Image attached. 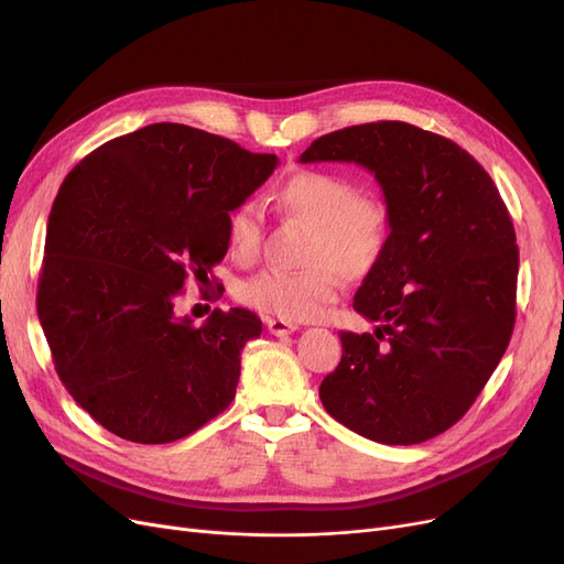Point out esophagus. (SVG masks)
Wrapping results in <instances>:
<instances>
[{"mask_svg":"<svg viewBox=\"0 0 564 564\" xmlns=\"http://www.w3.org/2000/svg\"><path fill=\"white\" fill-rule=\"evenodd\" d=\"M265 324H268V332L272 336H286V334L296 332V324L294 322H286V319H280V317H268Z\"/></svg>","mask_w":564,"mask_h":564,"instance_id":"34e87169","label":"esophagus"}]
</instances>
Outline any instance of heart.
<instances>
[{
    "label": "heart",
    "instance_id": "obj_1",
    "mask_svg": "<svg viewBox=\"0 0 564 564\" xmlns=\"http://www.w3.org/2000/svg\"><path fill=\"white\" fill-rule=\"evenodd\" d=\"M275 209L311 226L303 247L308 268L263 270L242 284L240 299L251 308L280 319H315L340 292V272L365 278L383 259L390 240V209L373 193L357 191L352 178L305 169L270 193ZM226 240L232 259L253 263L265 240V218L245 199L226 216Z\"/></svg>",
    "mask_w": 564,
    "mask_h": 564
}]
</instances>
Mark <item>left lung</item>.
<instances>
[{
  "instance_id": "obj_1",
  "label": "left lung",
  "mask_w": 564,
  "mask_h": 564,
  "mask_svg": "<svg viewBox=\"0 0 564 564\" xmlns=\"http://www.w3.org/2000/svg\"><path fill=\"white\" fill-rule=\"evenodd\" d=\"M301 162L362 164L383 187L390 240L352 308L373 334L340 332L319 400L381 445H419L464 416L516 324L520 253L485 169L445 135L369 122L319 135Z\"/></svg>"
}]
</instances>
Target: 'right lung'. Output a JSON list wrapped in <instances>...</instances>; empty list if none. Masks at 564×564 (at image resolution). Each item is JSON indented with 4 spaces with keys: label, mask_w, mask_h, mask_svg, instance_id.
Returning <instances> with one entry per match:
<instances>
[{
    "label": "right lung",
    "mask_w": 564,
    "mask_h": 564,
    "mask_svg": "<svg viewBox=\"0 0 564 564\" xmlns=\"http://www.w3.org/2000/svg\"><path fill=\"white\" fill-rule=\"evenodd\" d=\"M275 155L160 122L104 143L65 176L46 224L37 315L58 379L106 431L166 445L226 412L247 308L204 324L174 305L228 251L226 216L275 172Z\"/></svg>",
    "instance_id": "1"
}]
</instances>
